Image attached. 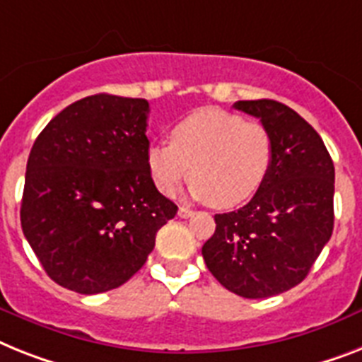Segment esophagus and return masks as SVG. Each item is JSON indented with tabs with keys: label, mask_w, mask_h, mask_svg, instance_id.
<instances>
[{
	"label": "esophagus",
	"mask_w": 362,
	"mask_h": 362,
	"mask_svg": "<svg viewBox=\"0 0 362 362\" xmlns=\"http://www.w3.org/2000/svg\"><path fill=\"white\" fill-rule=\"evenodd\" d=\"M192 214H194V211H190L188 207H179V211H177L179 218H190Z\"/></svg>",
	"instance_id": "34e87169"
}]
</instances>
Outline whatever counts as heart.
Masks as SVG:
<instances>
[{
	"label": "heart",
	"mask_w": 362,
	"mask_h": 362,
	"mask_svg": "<svg viewBox=\"0 0 362 362\" xmlns=\"http://www.w3.org/2000/svg\"><path fill=\"white\" fill-rule=\"evenodd\" d=\"M274 142L264 125L220 107L194 110L172 127L170 142L146 149L149 177L159 192L174 194L190 166V196L218 209L252 198L270 172Z\"/></svg>",
	"instance_id": "heart-1"
}]
</instances>
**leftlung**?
I'll list each match as a JSON object with an SVG mask.
<instances>
[{
  "label": "left lung",
  "instance_id": "1",
  "mask_svg": "<svg viewBox=\"0 0 362 362\" xmlns=\"http://www.w3.org/2000/svg\"><path fill=\"white\" fill-rule=\"evenodd\" d=\"M233 107L261 120L274 157L252 202L214 216L202 253L220 285L261 300L300 285L331 238L335 166L320 134L291 107L274 100Z\"/></svg>",
  "mask_w": 362,
  "mask_h": 362
}]
</instances>
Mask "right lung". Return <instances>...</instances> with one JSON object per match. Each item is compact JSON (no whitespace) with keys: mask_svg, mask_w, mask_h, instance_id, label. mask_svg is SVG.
<instances>
[{"mask_svg":"<svg viewBox=\"0 0 362 362\" xmlns=\"http://www.w3.org/2000/svg\"><path fill=\"white\" fill-rule=\"evenodd\" d=\"M149 103L95 94L61 110L27 159L20 220L57 285L100 294L129 281L177 213L149 177Z\"/></svg>","mask_w":362,"mask_h":362,"instance_id":"1","label":"right lung"}]
</instances>
